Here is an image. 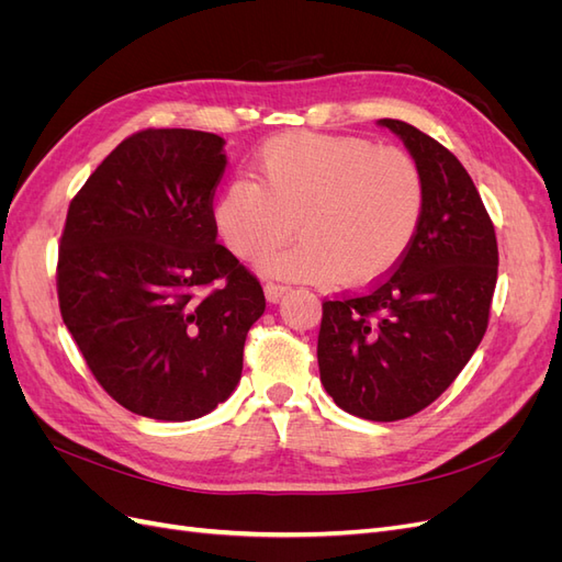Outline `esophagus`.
<instances>
[{
    "label": "esophagus",
    "instance_id": "1",
    "mask_svg": "<svg viewBox=\"0 0 562 562\" xmlns=\"http://www.w3.org/2000/svg\"><path fill=\"white\" fill-rule=\"evenodd\" d=\"M285 293H288V285L285 283H277V281H267L265 283V297L269 302H279Z\"/></svg>",
    "mask_w": 562,
    "mask_h": 562
}]
</instances>
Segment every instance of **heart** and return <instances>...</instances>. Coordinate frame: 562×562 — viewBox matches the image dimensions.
I'll list each match as a JSON object with an SVG mask.
<instances>
[{"label":"heart","instance_id":"1","mask_svg":"<svg viewBox=\"0 0 562 562\" xmlns=\"http://www.w3.org/2000/svg\"><path fill=\"white\" fill-rule=\"evenodd\" d=\"M255 180H234L213 206L220 239L255 260L291 239L302 241L262 260L267 274L297 281L378 283L415 244L427 215L422 164L396 147L363 138L288 133L255 161Z\"/></svg>","mask_w":562,"mask_h":562}]
</instances>
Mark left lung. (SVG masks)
Returning <instances> with one entry per match:
<instances>
[{
    "instance_id": "1",
    "label": "left lung",
    "mask_w": 562,
    "mask_h": 562,
    "mask_svg": "<svg viewBox=\"0 0 562 562\" xmlns=\"http://www.w3.org/2000/svg\"><path fill=\"white\" fill-rule=\"evenodd\" d=\"M422 164L427 215L411 250L368 291L323 302L321 382L345 413L396 422L431 405L487 330L497 236L467 168L431 135L380 119Z\"/></svg>"
}]
</instances>
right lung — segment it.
<instances>
[{
  "mask_svg": "<svg viewBox=\"0 0 562 562\" xmlns=\"http://www.w3.org/2000/svg\"><path fill=\"white\" fill-rule=\"evenodd\" d=\"M223 145L192 128L133 133L67 209L60 316L98 384L149 419H196L227 401L265 312L260 281L215 241Z\"/></svg>",
  "mask_w": 562,
  "mask_h": 562,
  "instance_id": "right-lung-1",
  "label": "right lung"
}]
</instances>
